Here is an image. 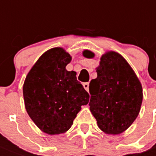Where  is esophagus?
Listing matches in <instances>:
<instances>
[{
    "label": "esophagus",
    "instance_id": "obj_1",
    "mask_svg": "<svg viewBox=\"0 0 156 156\" xmlns=\"http://www.w3.org/2000/svg\"><path fill=\"white\" fill-rule=\"evenodd\" d=\"M83 87H84V88L86 89V91H88V90H89V83H83Z\"/></svg>",
    "mask_w": 156,
    "mask_h": 156
}]
</instances>
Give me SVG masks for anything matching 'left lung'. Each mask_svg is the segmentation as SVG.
Wrapping results in <instances>:
<instances>
[{"mask_svg": "<svg viewBox=\"0 0 156 156\" xmlns=\"http://www.w3.org/2000/svg\"><path fill=\"white\" fill-rule=\"evenodd\" d=\"M88 51L87 58L92 57ZM97 78L89 85L90 110L107 134H119L133 123L142 102L141 83L123 57L110 51L102 55Z\"/></svg>", "mask_w": 156, "mask_h": 156, "instance_id": "1", "label": "left lung"}]
</instances>
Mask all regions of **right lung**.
Here are the masks:
<instances>
[{
    "instance_id": "add662e5",
    "label": "right lung",
    "mask_w": 156,
    "mask_h": 156,
    "mask_svg": "<svg viewBox=\"0 0 156 156\" xmlns=\"http://www.w3.org/2000/svg\"><path fill=\"white\" fill-rule=\"evenodd\" d=\"M71 56L62 48L44 53L26 77L23 87L25 108L32 120L50 135L64 133L81 106L89 102L88 92L65 67Z\"/></svg>"
}]
</instances>
